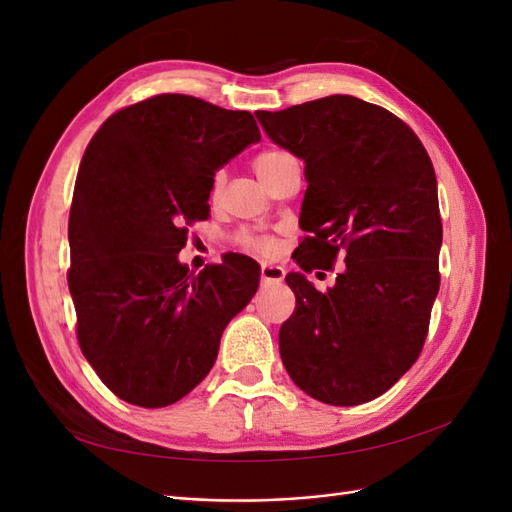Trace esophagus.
Listing matches in <instances>:
<instances>
[{"label":"esophagus","mask_w":512,"mask_h":512,"mask_svg":"<svg viewBox=\"0 0 512 512\" xmlns=\"http://www.w3.org/2000/svg\"><path fill=\"white\" fill-rule=\"evenodd\" d=\"M284 280V269L275 265H262L260 267V282L262 284H280Z\"/></svg>","instance_id":"obj_1"}]
</instances>
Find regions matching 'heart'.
Instances as JSON below:
<instances>
[{
	"instance_id": "b5f03b06",
	"label": "heart",
	"mask_w": 512,
	"mask_h": 512,
	"mask_svg": "<svg viewBox=\"0 0 512 512\" xmlns=\"http://www.w3.org/2000/svg\"><path fill=\"white\" fill-rule=\"evenodd\" d=\"M292 160L294 158L290 156L286 149L269 147V149H262L258 156L254 158V168H256V173L260 175V179L265 181V183H269ZM222 183H224L222 173H215L211 177V188H209V198L211 200H218V196L222 192ZM237 241H239V245L243 247V250L252 252V254H258V256H273L277 252L275 239L269 237V235H262V232L243 230V232H239Z\"/></svg>"
}]
</instances>
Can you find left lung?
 Here are the masks:
<instances>
[{
  "mask_svg": "<svg viewBox=\"0 0 512 512\" xmlns=\"http://www.w3.org/2000/svg\"><path fill=\"white\" fill-rule=\"evenodd\" d=\"M271 141L305 160L307 192L292 260L309 273L346 269L327 292L288 273L292 316L280 329L292 382L329 406L386 393L425 346L440 290L436 170L421 138L386 108L329 96L258 111Z\"/></svg>",
  "mask_w": 512,
  "mask_h": 512,
  "instance_id": "1",
  "label": "left lung"
}]
</instances>
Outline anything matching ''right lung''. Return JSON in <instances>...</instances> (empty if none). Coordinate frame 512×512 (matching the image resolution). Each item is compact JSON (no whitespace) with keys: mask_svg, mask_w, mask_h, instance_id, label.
<instances>
[{"mask_svg":"<svg viewBox=\"0 0 512 512\" xmlns=\"http://www.w3.org/2000/svg\"><path fill=\"white\" fill-rule=\"evenodd\" d=\"M258 141L252 113L158 94L113 113L85 149L68 220L76 339L132 406L188 395L254 297L252 258L232 254L192 275L177 254L188 226L209 218L215 170Z\"/></svg>","mask_w":512,"mask_h":512,"instance_id":"add662e5","label":"right lung"}]
</instances>
